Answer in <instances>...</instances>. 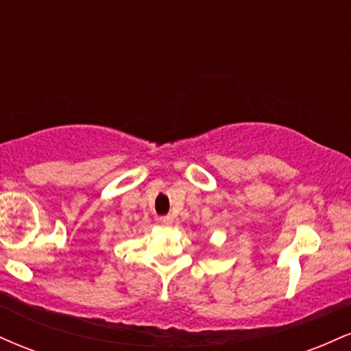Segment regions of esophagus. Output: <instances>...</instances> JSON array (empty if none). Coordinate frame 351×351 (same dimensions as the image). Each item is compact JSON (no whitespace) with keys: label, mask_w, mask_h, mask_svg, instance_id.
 Listing matches in <instances>:
<instances>
[{"label":"esophagus","mask_w":351,"mask_h":351,"mask_svg":"<svg viewBox=\"0 0 351 351\" xmlns=\"http://www.w3.org/2000/svg\"><path fill=\"white\" fill-rule=\"evenodd\" d=\"M158 221H160V224H162V226H165V228H171L173 223H175L171 216H162Z\"/></svg>","instance_id":"esophagus-1"}]
</instances>
